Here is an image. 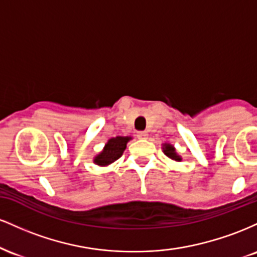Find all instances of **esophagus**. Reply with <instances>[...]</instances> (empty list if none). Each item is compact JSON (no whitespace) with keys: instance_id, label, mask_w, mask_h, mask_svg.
<instances>
[{"instance_id":"34e87169","label":"esophagus","mask_w":257,"mask_h":257,"mask_svg":"<svg viewBox=\"0 0 257 257\" xmlns=\"http://www.w3.org/2000/svg\"><path fill=\"white\" fill-rule=\"evenodd\" d=\"M137 135H138L139 139H147V137H149L147 132H138Z\"/></svg>"}]
</instances>
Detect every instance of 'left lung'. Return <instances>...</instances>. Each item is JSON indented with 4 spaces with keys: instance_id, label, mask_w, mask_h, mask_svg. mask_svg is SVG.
I'll return each instance as SVG.
<instances>
[{
    "instance_id": "8db88e82",
    "label": "left lung",
    "mask_w": 257,
    "mask_h": 257,
    "mask_svg": "<svg viewBox=\"0 0 257 257\" xmlns=\"http://www.w3.org/2000/svg\"><path fill=\"white\" fill-rule=\"evenodd\" d=\"M164 153L168 156L169 158L174 159V161H180V156L176 155L175 152V149L172 145H164Z\"/></svg>"
}]
</instances>
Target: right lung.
<instances>
[{"label": "right lung", "instance_id": "right-lung-1", "mask_svg": "<svg viewBox=\"0 0 257 257\" xmlns=\"http://www.w3.org/2000/svg\"><path fill=\"white\" fill-rule=\"evenodd\" d=\"M129 140H131V138L128 137H117L110 139L104 147V151L96 156L94 162L99 166H108V164L113 163L114 161H117L122 156L123 151L126 147V143Z\"/></svg>", "mask_w": 257, "mask_h": 257}]
</instances>
